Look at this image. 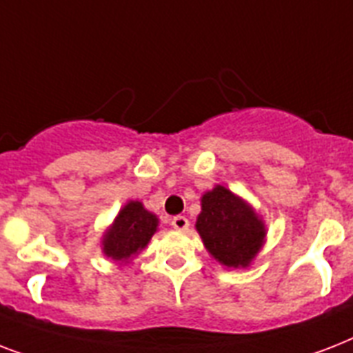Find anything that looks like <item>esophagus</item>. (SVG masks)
<instances>
[{"label": "esophagus", "instance_id": "obj_1", "mask_svg": "<svg viewBox=\"0 0 353 353\" xmlns=\"http://www.w3.org/2000/svg\"><path fill=\"white\" fill-rule=\"evenodd\" d=\"M172 227L177 229V231H187L188 220L185 216H174V218H172Z\"/></svg>", "mask_w": 353, "mask_h": 353}]
</instances>
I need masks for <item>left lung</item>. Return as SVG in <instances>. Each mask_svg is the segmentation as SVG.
I'll use <instances>...</instances> for the list:
<instances>
[{
  "instance_id": "1",
  "label": "left lung",
  "mask_w": 353,
  "mask_h": 353,
  "mask_svg": "<svg viewBox=\"0 0 353 353\" xmlns=\"http://www.w3.org/2000/svg\"><path fill=\"white\" fill-rule=\"evenodd\" d=\"M196 229L207 251L229 268H243L251 262L265 236L254 210L220 185L201 199Z\"/></svg>"
}]
</instances>
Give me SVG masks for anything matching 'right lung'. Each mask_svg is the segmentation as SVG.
<instances>
[{
  "label": "right lung",
  "mask_w": 353,
  "mask_h": 353,
  "mask_svg": "<svg viewBox=\"0 0 353 353\" xmlns=\"http://www.w3.org/2000/svg\"><path fill=\"white\" fill-rule=\"evenodd\" d=\"M157 229V218L143 203L130 201L104 236V252L113 260H128L144 249Z\"/></svg>",
  "instance_id": "right-lung-1"
}]
</instances>
